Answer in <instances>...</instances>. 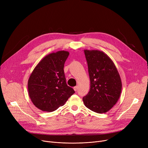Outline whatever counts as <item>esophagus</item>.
<instances>
[{
    "label": "esophagus",
    "instance_id": "34e87169",
    "mask_svg": "<svg viewBox=\"0 0 148 148\" xmlns=\"http://www.w3.org/2000/svg\"><path fill=\"white\" fill-rule=\"evenodd\" d=\"M77 89H78V86H75V87L74 88V90L75 91H77Z\"/></svg>",
    "mask_w": 148,
    "mask_h": 148
}]
</instances>
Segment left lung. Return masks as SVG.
I'll return each instance as SVG.
<instances>
[{"instance_id":"obj_1","label":"left lung","mask_w":148,"mask_h":148,"mask_svg":"<svg viewBox=\"0 0 148 148\" xmlns=\"http://www.w3.org/2000/svg\"><path fill=\"white\" fill-rule=\"evenodd\" d=\"M88 62L90 88L83 98L87 108L97 113L109 111L118 102L122 82L112 60L102 51L84 50Z\"/></svg>"}]
</instances>
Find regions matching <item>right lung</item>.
Segmentation results:
<instances>
[{"label": "right lung", "mask_w": 148, "mask_h": 148, "mask_svg": "<svg viewBox=\"0 0 148 148\" xmlns=\"http://www.w3.org/2000/svg\"><path fill=\"white\" fill-rule=\"evenodd\" d=\"M69 54L64 50L49 54L37 64L29 77V96L34 106L42 111L57 110L75 93L66 84L64 71Z\"/></svg>", "instance_id": "1"}]
</instances>
